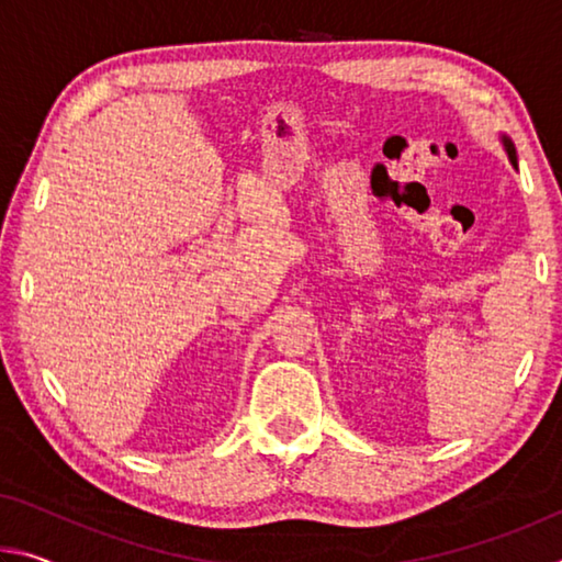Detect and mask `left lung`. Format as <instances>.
<instances>
[{
    "label": "left lung",
    "mask_w": 562,
    "mask_h": 562,
    "mask_svg": "<svg viewBox=\"0 0 562 562\" xmlns=\"http://www.w3.org/2000/svg\"><path fill=\"white\" fill-rule=\"evenodd\" d=\"M501 144H503V148H506V154H508V160H510V166L513 168H518V156H516V146H513V140L506 136V133H501Z\"/></svg>",
    "instance_id": "1"
}]
</instances>
